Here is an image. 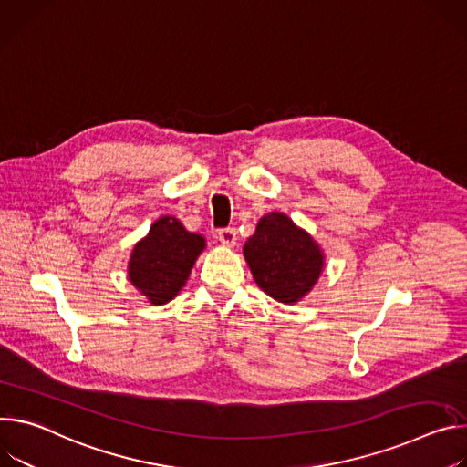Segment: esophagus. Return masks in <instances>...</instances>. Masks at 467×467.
<instances>
[{
	"instance_id": "obj_1",
	"label": "esophagus",
	"mask_w": 467,
	"mask_h": 467,
	"mask_svg": "<svg viewBox=\"0 0 467 467\" xmlns=\"http://www.w3.org/2000/svg\"><path fill=\"white\" fill-rule=\"evenodd\" d=\"M219 241L224 244V246H234L237 243V232L235 228H223L219 230Z\"/></svg>"
}]
</instances>
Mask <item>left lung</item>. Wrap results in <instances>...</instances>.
<instances>
[{"label": "left lung", "mask_w": 467, "mask_h": 467, "mask_svg": "<svg viewBox=\"0 0 467 467\" xmlns=\"http://www.w3.org/2000/svg\"><path fill=\"white\" fill-rule=\"evenodd\" d=\"M243 250L255 284L284 304L312 289L325 265L316 241L278 212L257 223Z\"/></svg>", "instance_id": "left-lung-1"}]
</instances>
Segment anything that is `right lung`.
I'll return each mask as SVG.
<instances>
[{
	"mask_svg": "<svg viewBox=\"0 0 467 467\" xmlns=\"http://www.w3.org/2000/svg\"><path fill=\"white\" fill-rule=\"evenodd\" d=\"M203 246L202 235L187 232L174 217H161L135 244L128 269L130 280L151 304H165L185 285Z\"/></svg>",
	"mask_w": 467,
	"mask_h": 467,
	"instance_id": "obj_1",
	"label": "right lung"
}]
</instances>
